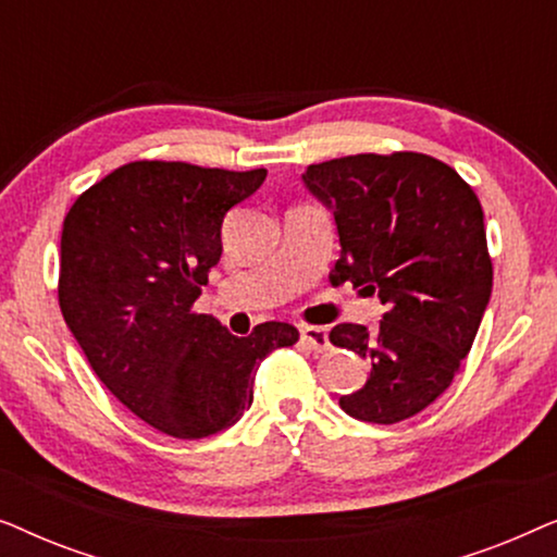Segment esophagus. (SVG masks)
<instances>
[{"instance_id":"esophagus-1","label":"esophagus","mask_w":557,"mask_h":557,"mask_svg":"<svg viewBox=\"0 0 557 557\" xmlns=\"http://www.w3.org/2000/svg\"><path fill=\"white\" fill-rule=\"evenodd\" d=\"M301 342L314 352H322V349L330 347V337H326L324 326H301Z\"/></svg>"}]
</instances>
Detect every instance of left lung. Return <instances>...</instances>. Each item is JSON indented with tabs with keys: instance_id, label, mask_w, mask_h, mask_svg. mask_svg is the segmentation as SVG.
Returning <instances> with one entry per match:
<instances>
[{
	"instance_id": "8db88e82",
	"label": "left lung",
	"mask_w": 557,
	"mask_h": 557,
	"mask_svg": "<svg viewBox=\"0 0 557 557\" xmlns=\"http://www.w3.org/2000/svg\"><path fill=\"white\" fill-rule=\"evenodd\" d=\"M301 180L337 223L332 284L349 281L387 307L375 332H330L332 345L370 362L368 383L339 408L368 423L406 421L451 385L490 304L479 197L451 166L416 151L330 159Z\"/></svg>"
}]
</instances>
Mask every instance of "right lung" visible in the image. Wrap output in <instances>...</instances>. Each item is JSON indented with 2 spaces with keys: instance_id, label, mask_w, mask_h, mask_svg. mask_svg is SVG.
Wrapping results in <instances>:
<instances>
[{
  "instance_id": "right-lung-1",
  "label": "right lung",
  "mask_w": 557,
  "mask_h": 557,
  "mask_svg": "<svg viewBox=\"0 0 557 557\" xmlns=\"http://www.w3.org/2000/svg\"><path fill=\"white\" fill-rule=\"evenodd\" d=\"M265 170L132 162L73 202L60 238L58 301L101 383L141 421L205 438L238 421L273 349L299 339L286 322L235 337L193 304L223 253L225 212Z\"/></svg>"
}]
</instances>
